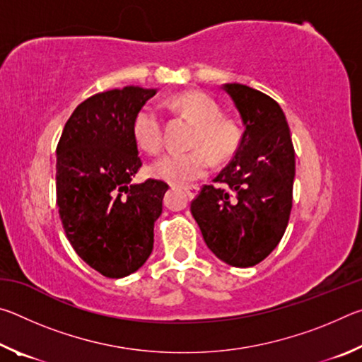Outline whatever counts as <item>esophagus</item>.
I'll use <instances>...</instances> for the list:
<instances>
[{
	"mask_svg": "<svg viewBox=\"0 0 362 362\" xmlns=\"http://www.w3.org/2000/svg\"><path fill=\"white\" fill-rule=\"evenodd\" d=\"M185 189V193H187V196L189 199H193L196 194H198V192H199V187H196V185H192V187H185L183 188Z\"/></svg>",
	"mask_w": 362,
	"mask_h": 362,
	"instance_id": "1",
	"label": "esophagus"
}]
</instances>
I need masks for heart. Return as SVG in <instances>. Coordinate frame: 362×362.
<instances>
[{"instance_id": "heart-1", "label": "heart", "mask_w": 362, "mask_h": 362, "mask_svg": "<svg viewBox=\"0 0 362 362\" xmlns=\"http://www.w3.org/2000/svg\"><path fill=\"white\" fill-rule=\"evenodd\" d=\"M177 112L196 122L189 151H170L158 158L150 166V174L173 185H188L209 173L214 159L235 155L241 142V131L235 121L220 116L217 102L203 93H183L169 100ZM134 139L140 148L155 155L164 145V124L161 112L151 103L139 110L132 122Z\"/></svg>"}]
</instances>
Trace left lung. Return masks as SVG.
Masks as SVG:
<instances>
[{"label": "left lung", "mask_w": 362, "mask_h": 362, "mask_svg": "<svg viewBox=\"0 0 362 362\" xmlns=\"http://www.w3.org/2000/svg\"><path fill=\"white\" fill-rule=\"evenodd\" d=\"M244 122L240 146L189 211L214 254L231 267L260 263L278 246L292 209L296 177L289 126L276 100L244 84H223Z\"/></svg>", "instance_id": "left-lung-1"}]
</instances>
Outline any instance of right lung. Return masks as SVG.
<instances>
[{
	"label": "right lung",
	"instance_id": "right-lung-1",
	"mask_svg": "<svg viewBox=\"0 0 362 362\" xmlns=\"http://www.w3.org/2000/svg\"><path fill=\"white\" fill-rule=\"evenodd\" d=\"M156 89L127 86L95 94L75 108L57 144L59 216L71 247L107 278H124L153 250V228L169 185L148 179L132 122Z\"/></svg>",
	"mask_w": 362,
	"mask_h": 362
}]
</instances>
